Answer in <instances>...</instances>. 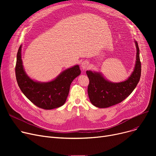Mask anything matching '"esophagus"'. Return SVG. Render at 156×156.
<instances>
[{"instance_id":"34e87169","label":"esophagus","mask_w":156,"mask_h":156,"mask_svg":"<svg viewBox=\"0 0 156 156\" xmlns=\"http://www.w3.org/2000/svg\"><path fill=\"white\" fill-rule=\"evenodd\" d=\"M81 67L83 70L87 69L89 67V62L88 61H84L81 64Z\"/></svg>"}]
</instances>
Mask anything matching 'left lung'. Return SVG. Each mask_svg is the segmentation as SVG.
<instances>
[{
	"label": "left lung",
	"mask_w": 156,
	"mask_h": 156,
	"mask_svg": "<svg viewBox=\"0 0 156 156\" xmlns=\"http://www.w3.org/2000/svg\"><path fill=\"white\" fill-rule=\"evenodd\" d=\"M135 44L136 48L135 68L126 80L113 83L106 80L99 72L87 71V75L89 78L88 94L90 101L95 107L106 108L119 104L134 90L141 75L140 50L135 40Z\"/></svg>",
	"instance_id": "obj_1"
}]
</instances>
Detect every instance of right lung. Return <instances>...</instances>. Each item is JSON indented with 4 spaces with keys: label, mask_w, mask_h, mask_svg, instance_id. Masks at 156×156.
Segmentation results:
<instances>
[{
    "label": "right lung",
    "mask_w": 156,
    "mask_h": 156,
    "mask_svg": "<svg viewBox=\"0 0 156 156\" xmlns=\"http://www.w3.org/2000/svg\"><path fill=\"white\" fill-rule=\"evenodd\" d=\"M21 45L15 68L16 80L21 92L40 108L49 110L61 107L66 101L72 81L80 75L79 66L75 65L64 70L48 82L34 81L24 71L21 59Z\"/></svg>",
    "instance_id": "add662e5"
}]
</instances>
